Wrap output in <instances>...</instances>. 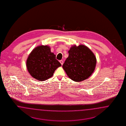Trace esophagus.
Segmentation results:
<instances>
[{
    "instance_id": "1",
    "label": "esophagus",
    "mask_w": 126,
    "mask_h": 126,
    "mask_svg": "<svg viewBox=\"0 0 126 126\" xmlns=\"http://www.w3.org/2000/svg\"><path fill=\"white\" fill-rule=\"evenodd\" d=\"M60 63H61V65H62L63 64V63H64V62H63V61L61 60V61H60Z\"/></svg>"
}]
</instances>
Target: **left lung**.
Listing matches in <instances>:
<instances>
[{"label":"left lung","mask_w":126,"mask_h":126,"mask_svg":"<svg viewBox=\"0 0 126 126\" xmlns=\"http://www.w3.org/2000/svg\"><path fill=\"white\" fill-rule=\"evenodd\" d=\"M68 53L62 67L69 78L75 82H81L91 76L96 63L95 55L91 50L84 45H73Z\"/></svg>","instance_id":"left-lung-1"}]
</instances>
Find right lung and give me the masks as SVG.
Masks as SVG:
<instances>
[{
	"label": "right lung",
	"mask_w": 126,
	"mask_h": 126,
	"mask_svg": "<svg viewBox=\"0 0 126 126\" xmlns=\"http://www.w3.org/2000/svg\"><path fill=\"white\" fill-rule=\"evenodd\" d=\"M61 66L48 46H38L29 54L26 61L27 70L31 76L40 81L53 76L55 70Z\"/></svg>",
	"instance_id": "right-lung-1"
}]
</instances>
